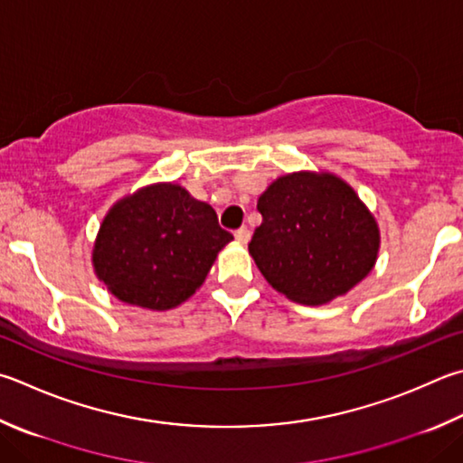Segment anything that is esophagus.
Segmentation results:
<instances>
[{
  "label": "esophagus",
  "instance_id": "1",
  "mask_svg": "<svg viewBox=\"0 0 463 463\" xmlns=\"http://www.w3.org/2000/svg\"><path fill=\"white\" fill-rule=\"evenodd\" d=\"M234 239H237V242H241V245H247V242L250 241V231L239 229L237 232H234Z\"/></svg>",
  "mask_w": 463,
  "mask_h": 463
}]
</instances>
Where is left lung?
<instances>
[{"label": "left lung", "mask_w": 463, "mask_h": 463, "mask_svg": "<svg viewBox=\"0 0 463 463\" xmlns=\"http://www.w3.org/2000/svg\"><path fill=\"white\" fill-rule=\"evenodd\" d=\"M263 222L249 253L275 291L301 306H322L373 271L381 231L354 188L332 172H293L257 200Z\"/></svg>", "instance_id": "left-lung-1"}]
</instances>
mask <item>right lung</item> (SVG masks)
Listing matches in <instances>:
<instances>
[{
    "label": "right lung",
    "instance_id": "right-lung-1",
    "mask_svg": "<svg viewBox=\"0 0 463 463\" xmlns=\"http://www.w3.org/2000/svg\"><path fill=\"white\" fill-rule=\"evenodd\" d=\"M232 241L214 208L157 182L109 208L92 245L99 281L123 304L165 312L192 298Z\"/></svg>",
    "mask_w": 463,
    "mask_h": 463
}]
</instances>
